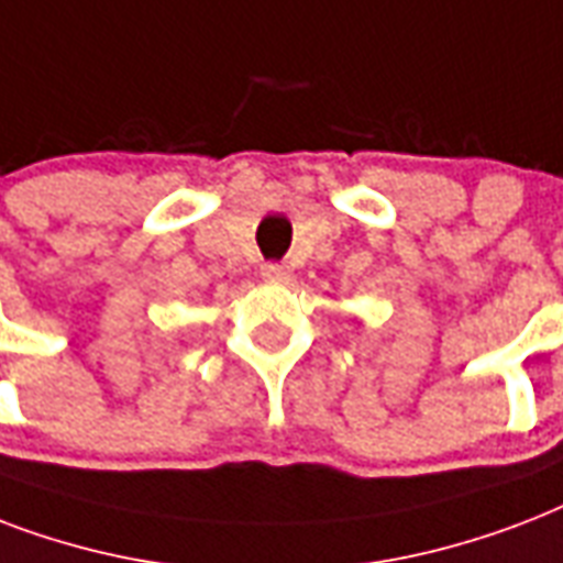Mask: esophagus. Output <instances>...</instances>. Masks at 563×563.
Returning a JSON list of instances; mask_svg holds the SVG:
<instances>
[{
  "instance_id": "esophagus-1",
  "label": "esophagus",
  "mask_w": 563,
  "mask_h": 563,
  "mask_svg": "<svg viewBox=\"0 0 563 563\" xmlns=\"http://www.w3.org/2000/svg\"><path fill=\"white\" fill-rule=\"evenodd\" d=\"M261 276L267 278V282H273V285H285L287 278H290V269H287L285 264H264V267H261Z\"/></svg>"
}]
</instances>
